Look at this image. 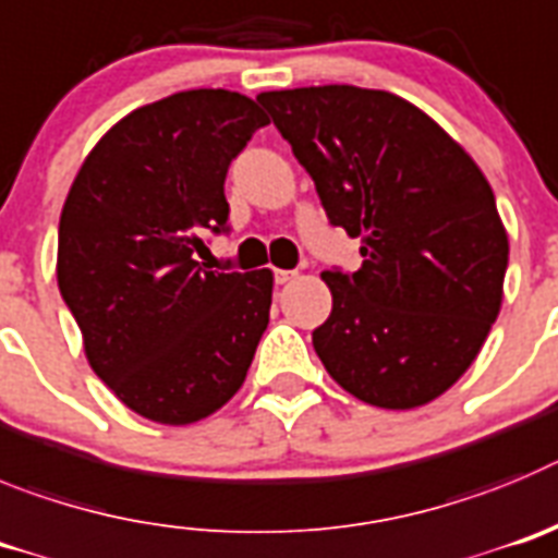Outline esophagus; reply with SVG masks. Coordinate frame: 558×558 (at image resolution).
<instances>
[{
    "mask_svg": "<svg viewBox=\"0 0 558 558\" xmlns=\"http://www.w3.org/2000/svg\"><path fill=\"white\" fill-rule=\"evenodd\" d=\"M272 275H275V283L283 286V283H289V280L294 278V275H298V272H294V269H275Z\"/></svg>",
    "mask_w": 558,
    "mask_h": 558,
    "instance_id": "1",
    "label": "esophagus"
}]
</instances>
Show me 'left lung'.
Wrapping results in <instances>:
<instances>
[{"label": "left lung", "instance_id": "obj_1", "mask_svg": "<svg viewBox=\"0 0 558 558\" xmlns=\"http://www.w3.org/2000/svg\"><path fill=\"white\" fill-rule=\"evenodd\" d=\"M361 269H328L333 308L311 333L330 378L378 409L448 391L504 300L509 235L475 160L389 92L311 85L258 94Z\"/></svg>", "mask_w": 558, "mask_h": 558}]
</instances>
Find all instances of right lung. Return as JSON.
I'll return each instance as SVG.
<instances>
[{"instance_id": "obj_1", "label": "right lung", "mask_w": 558, "mask_h": 558, "mask_svg": "<svg viewBox=\"0 0 558 558\" xmlns=\"http://www.w3.org/2000/svg\"><path fill=\"white\" fill-rule=\"evenodd\" d=\"M269 124L244 94L194 88L133 110L69 189L58 286L85 359L135 414L189 425L242 389L269 325L272 272H214L230 160Z\"/></svg>"}]
</instances>
